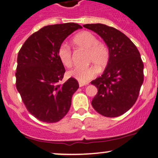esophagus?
<instances>
[{"label":"esophagus","mask_w":158,"mask_h":158,"mask_svg":"<svg viewBox=\"0 0 158 158\" xmlns=\"http://www.w3.org/2000/svg\"><path fill=\"white\" fill-rule=\"evenodd\" d=\"M88 83H82V82H79V87H82V86H84V85H87Z\"/></svg>","instance_id":"obj_1"}]
</instances>
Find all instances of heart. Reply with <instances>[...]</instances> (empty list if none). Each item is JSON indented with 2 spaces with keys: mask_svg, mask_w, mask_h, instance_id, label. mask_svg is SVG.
<instances>
[{
  "mask_svg": "<svg viewBox=\"0 0 158 158\" xmlns=\"http://www.w3.org/2000/svg\"><path fill=\"white\" fill-rule=\"evenodd\" d=\"M73 43L84 49L87 50V60L102 70L107 65L110 59V52L105 43L98 41L96 36L89 31H82L73 39ZM58 58L65 67L72 66L73 60L71 50L66 44H61L58 50ZM98 73V70L94 66L85 67H76L68 72V76L79 82L86 83L93 79Z\"/></svg>",
  "mask_w": 158,
  "mask_h": 158,
  "instance_id": "b5f03b06",
  "label": "heart"
}]
</instances>
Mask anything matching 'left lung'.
I'll use <instances>...</instances> for the list:
<instances>
[{
    "label": "left lung",
    "mask_w": 158,
    "mask_h": 158,
    "mask_svg": "<svg viewBox=\"0 0 158 158\" xmlns=\"http://www.w3.org/2000/svg\"><path fill=\"white\" fill-rule=\"evenodd\" d=\"M83 27L97 33L110 52L104 72L91 83L98 89L91 104L100 115L118 117L128 111L137 100L143 83L144 65L136 46L120 31L103 24Z\"/></svg>",
    "instance_id": "obj_1"
}]
</instances>
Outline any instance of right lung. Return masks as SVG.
Segmentation results:
<instances>
[{"instance_id": "add662e5", "label": "right lung", "mask_w": 158, "mask_h": 158, "mask_svg": "<svg viewBox=\"0 0 158 158\" xmlns=\"http://www.w3.org/2000/svg\"><path fill=\"white\" fill-rule=\"evenodd\" d=\"M79 28L82 26L76 23L45 26L27 38L19 52L16 88L28 112L43 122L63 118L79 88L73 78L60 83L65 69L58 55L64 40Z\"/></svg>"}]
</instances>
